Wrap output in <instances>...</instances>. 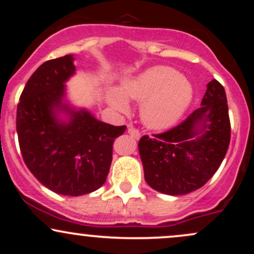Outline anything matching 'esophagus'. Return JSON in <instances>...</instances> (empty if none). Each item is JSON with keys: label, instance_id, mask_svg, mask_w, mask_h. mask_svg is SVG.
<instances>
[{"label": "esophagus", "instance_id": "esophagus-1", "mask_svg": "<svg viewBox=\"0 0 254 254\" xmlns=\"http://www.w3.org/2000/svg\"><path fill=\"white\" fill-rule=\"evenodd\" d=\"M127 133L131 135L133 137V138L138 139L139 137H141V132H139L138 129H136V127H127Z\"/></svg>", "mask_w": 254, "mask_h": 254}]
</instances>
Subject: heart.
Returning a JSON list of instances; mask_svg holds the SVG:
<instances>
[{
  "mask_svg": "<svg viewBox=\"0 0 254 254\" xmlns=\"http://www.w3.org/2000/svg\"><path fill=\"white\" fill-rule=\"evenodd\" d=\"M191 83L176 69L151 66L122 83L121 89L109 87L106 99L116 111L127 113L129 100L141 105V118L147 127L164 129L182 118L192 101Z\"/></svg>",
  "mask_w": 254,
  "mask_h": 254,
  "instance_id": "1",
  "label": "heart"
}]
</instances>
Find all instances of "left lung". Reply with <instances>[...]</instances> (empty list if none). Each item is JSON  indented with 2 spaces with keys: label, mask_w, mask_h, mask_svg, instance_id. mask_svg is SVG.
<instances>
[{
  "label": "left lung",
  "mask_w": 254,
  "mask_h": 254,
  "mask_svg": "<svg viewBox=\"0 0 254 254\" xmlns=\"http://www.w3.org/2000/svg\"><path fill=\"white\" fill-rule=\"evenodd\" d=\"M230 122L223 86L212 80L200 107L183 123L138 142L144 179L154 190L179 196L198 190L214 176L229 147Z\"/></svg>",
  "instance_id": "8db88e82"
}]
</instances>
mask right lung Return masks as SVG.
<instances>
[{
	"instance_id": "obj_1",
	"label": "right lung",
	"mask_w": 254,
	"mask_h": 254,
	"mask_svg": "<svg viewBox=\"0 0 254 254\" xmlns=\"http://www.w3.org/2000/svg\"><path fill=\"white\" fill-rule=\"evenodd\" d=\"M74 74L72 55L43 63L21 93L16 131L31 173L49 190L76 197L106 182L113 141L127 127L104 123L66 103L65 82Z\"/></svg>"
}]
</instances>
